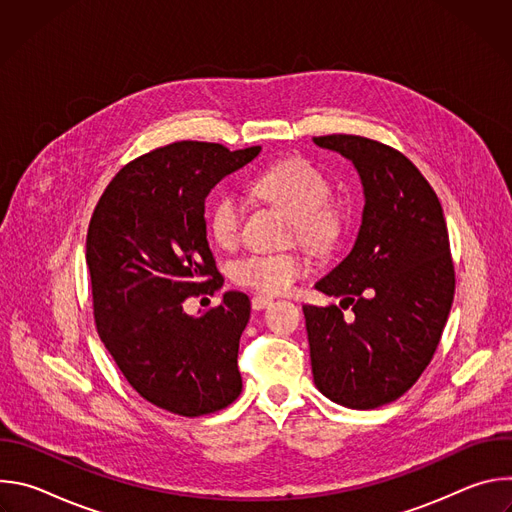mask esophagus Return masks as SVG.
<instances>
[{
  "label": "esophagus",
  "mask_w": 512,
  "mask_h": 512,
  "mask_svg": "<svg viewBox=\"0 0 512 512\" xmlns=\"http://www.w3.org/2000/svg\"><path fill=\"white\" fill-rule=\"evenodd\" d=\"M271 302H273V298L257 294V296H253V300H251V306H253V310H263V308H267Z\"/></svg>",
  "instance_id": "1"
}]
</instances>
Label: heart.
<instances>
[{"instance_id":"obj_1","label":"heart","mask_w":512,"mask_h":512,"mask_svg":"<svg viewBox=\"0 0 512 512\" xmlns=\"http://www.w3.org/2000/svg\"><path fill=\"white\" fill-rule=\"evenodd\" d=\"M251 190L261 200L281 208L291 218L298 243L314 253H326L340 235V214L326 200L330 184L324 174L306 160L275 164L251 180ZM208 231L221 247H233L239 239L243 204L237 194H218L208 208ZM306 271L298 253H249L233 263V279L261 294H283Z\"/></svg>"}]
</instances>
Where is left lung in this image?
Masks as SVG:
<instances>
[{"label": "left lung", "mask_w": 512, "mask_h": 512, "mask_svg": "<svg viewBox=\"0 0 512 512\" xmlns=\"http://www.w3.org/2000/svg\"><path fill=\"white\" fill-rule=\"evenodd\" d=\"M352 162L364 196L350 253L316 289L352 306L304 304L314 383L330 401L375 409L421 377L454 302V263L440 200L397 150L360 135L314 137Z\"/></svg>", "instance_id": "8db88e82"}]
</instances>
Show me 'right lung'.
I'll return each mask as SVG.
<instances>
[{"instance_id": "obj_1", "label": "right lung", "mask_w": 512, "mask_h": 512, "mask_svg": "<svg viewBox=\"0 0 512 512\" xmlns=\"http://www.w3.org/2000/svg\"><path fill=\"white\" fill-rule=\"evenodd\" d=\"M259 152L261 145H166L129 162L91 218L87 265L99 336L129 385L176 415L225 409L243 389L237 356L249 298L225 291L221 306L202 316L182 304L223 281L206 241V196Z\"/></svg>"}]
</instances>
